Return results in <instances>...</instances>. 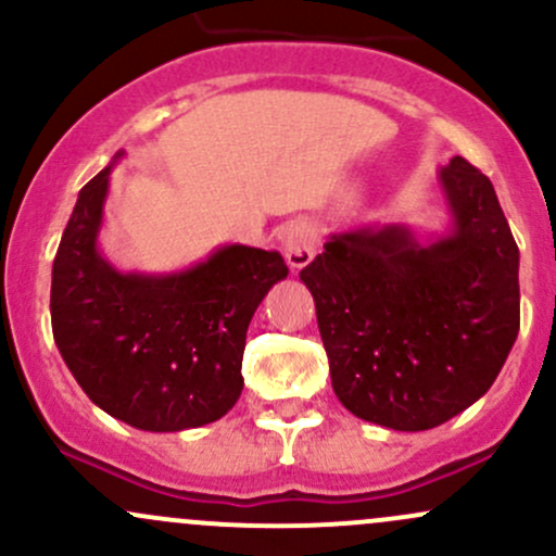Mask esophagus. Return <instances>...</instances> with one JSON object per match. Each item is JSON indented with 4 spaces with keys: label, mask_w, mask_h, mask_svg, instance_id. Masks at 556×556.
Masks as SVG:
<instances>
[{
    "label": "esophagus",
    "mask_w": 556,
    "mask_h": 556,
    "mask_svg": "<svg viewBox=\"0 0 556 556\" xmlns=\"http://www.w3.org/2000/svg\"><path fill=\"white\" fill-rule=\"evenodd\" d=\"M282 250L292 268L308 266L311 258L316 255V231L311 227V222H306V218L290 222L282 235Z\"/></svg>",
    "instance_id": "esophagus-1"
}]
</instances>
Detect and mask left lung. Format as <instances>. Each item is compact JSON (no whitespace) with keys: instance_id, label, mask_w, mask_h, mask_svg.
Wrapping results in <instances>:
<instances>
[{"instance_id":"8db88e82","label":"left lung","mask_w":556,"mask_h":556,"mask_svg":"<svg viewBox=\"0 0 556 556\" xmlns=\"http://www.w3.org/2000/svg\"><path fill=\"white\" fill-rule=\"evenodd\" d=\"M438 187L443 231H334L301 271L334 395L401 432L448 422L485 395L520 332V250L491 179L456 155Z\"/></svg>"}]
</instances>
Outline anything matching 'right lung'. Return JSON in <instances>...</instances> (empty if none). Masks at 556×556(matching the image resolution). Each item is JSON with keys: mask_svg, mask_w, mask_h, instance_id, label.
<instances>
[{"mask_svg": "<svg viewBox=\"0 0 556 556\" xmlns=\"http://www.w3.org/2000/svg\"><path fill=\"white\" fill-rule=\"evenodd\" d=\"M115 161L78 192L54 255V343L91 404L121 422H216L240 399L248 325L288 264L277 250L222 245L181 271H121L100 250Z\"/></svg>", "mask_w": 556, "mask_h": 556, "instance_id": "1", "label": "right lung"}]
</instances>
